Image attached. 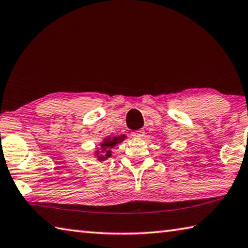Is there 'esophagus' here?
<instances>
[{
    "mask_svg": "<svg viewBox=\"0 0 248 248\" xmlns=\"http://www.w3.org/2000/svg\"><path fill=\"white\" fill-rule=\"evenodd\" d=\"M132 137L137 139H141L144 137V131L143 130H138V131L132 132Z\"/></svg>",
    "mask_w": 248,
    "mask_h": 248,
    "instance_id": "esophagus-1",
    "label": "esophagus"
}]
</instances>
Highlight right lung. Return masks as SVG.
Masks as SVG:
<instances>
[{
	"instance_id": "right-lung-1",
	"label": "right lung",
	"mask_w": 248,
	"mask_h": 248,
	"mask_svg": "<svg viewBox=\"0 0 248 248\" xmlns=\"http://www.w3.org/2000/svg\"><path fill=\"white\" fill-rule=\"evenodd\" d=\"M125 138H127L125 134H121L119 137H106L105 139H103L102 143L100 144L101 148L94 152V155H95L96 159L100 161L106 160L108 157L111 156V148L115 147L117 144L124 141Z\"/></svg>"
}]
</instances>
